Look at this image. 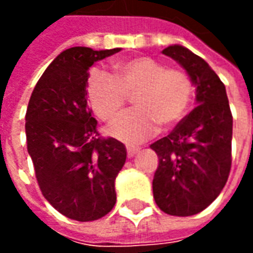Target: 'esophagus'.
<instances>
[{
  "label": "esophagus",
  "mask_w": 253,
  "mask_h": 253,
  "mask_svg": "<svg viewBox=\"0 0 253 253\" xmlns=\"http://www.w3.org/2000/svg\"><path fill=\"white\" fill-rule=\"evenodd\" d=\"M138 152H139V148H135V146H127V156H128V157H134Z\"/></svg>",
  "instance_id": "34e87169"
}]
</instances>
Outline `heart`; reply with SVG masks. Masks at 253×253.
Returning <instances> with one entry per match:
<instances>
[{"mask_svg":"<svg viewBox=\"0 0 253 253\" xmlns=\"http://www.w3.org/2000/svg\"><path fill=\"white\" fill-rule=\"evenodd\" d=\"M112 77L93 70L88 78V100L94 114L103 121H114L132 96L137 108L116 119L108 132L127 143H139L159 128L180 122L190 108L192 83L180 69L165 67L150 57L119 59L114 63Z\"/></svg>","mask_w":253,"mask_h":253,"instance_id":"obj_1","label":"heart"}]
</instances>
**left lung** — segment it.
I'll return each instance as SVG.
<instances>
[{
	"instance_id": "8db88e82",
	"label": "left lung",
	"mask_w": 253,
	"mask_h": 253,
	"mask_svg": "<svg viewBox=\"0 0 253 253\" xmlns=\"http://www.w3.org/2000/svg\"><path fill=\"white\" fill-rule=\"evenodd\" d=\"M163 54L187 72L196 107L169 135L150 145L159 156L153 196L167 214L188 217L211 205L228 181L233 118L225 85L205 59L180 44Z\"/></svg>"
}]
</instances>
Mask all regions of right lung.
I'll use <instances>...</instances> for the list:
<instances>
[{
	"label": "right lung",
	"instance_id": "obj_1",
	"mask_svg": "<svg viewBox=\"0 0 253 253\" xmlns=\"http://www.w3.org/2000/svg\"><path fill=\"white\" fill-rule=\"evenodd\" d=\"M122 48L72 47L39 78L25 115L27 148L42 194L65 217L94 221L112 210L126 146L100 138L88 107V70Z\"/></svg>",
	"mask_w": 253,
	"mask_h": 253
}]
</instances>
